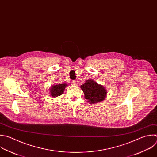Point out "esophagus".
<instances>
[{"label": "esophagus", "instance_id": "esophagus-1", "mask_svg": "<svg viewBox=\"0 0 157 157\" xmlns=\"http://www.w3.org/2000/svg\"><path fill=\"white\" fill-rule=\"evenodd\" d=\"M71 84H72V85H73V86H76V85H77V82H76V81H72V82H71Z\"/></svg>", "mask_w": 157, "mask_h": 157}]
</instances>
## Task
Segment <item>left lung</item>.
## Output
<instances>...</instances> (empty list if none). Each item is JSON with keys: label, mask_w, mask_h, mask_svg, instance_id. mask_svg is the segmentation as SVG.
Listing matches in <instances>:
<instances>
[{"label": "left lung", "mask_w": 157, "mask_h": 157, "mask_svg": "<svg viewBox=\"0 0 157 157\" xmlns=\"http://www.w3.org/2000/svg\"><path fill=\"white\" fill-rule=\"evenodd\" d=\"M81 89L84 92V98L91 104L100 103L107 97V89L92 79L87 80L81 86Z\"/></svg>", "instance_id": "left-lung-1"}]
</instances>
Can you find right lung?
Segmentation results:
<instances>
[{
	"instance_id": "right-lung-1",
	"label": "right lung",
	"mask_w": 157,
	"mask_h": 157,
	"mask_svg": "<svg viewBox=\"0 0 157 157\" xmlns=\"http://www.w3.org/2000/svg\"><path fill=\"white\" fill-rule=\"evenodd\" d=\"M67 86H68V84L66 83L52 85L51 87L49 88L50 95L52 97H57L58 96H60L63 94L64 90L66 87Z\"/></svg>"
}]
</instances>
